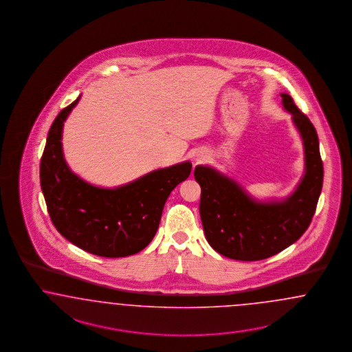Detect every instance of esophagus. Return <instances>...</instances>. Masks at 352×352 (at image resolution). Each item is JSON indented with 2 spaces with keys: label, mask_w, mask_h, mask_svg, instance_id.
Returning a JSON list of instances; mask_svg holds the SVG:
<instances>
[{
  "label": "esophagus",
  "mask_w": 352,
  "mask_h": 352,
  "mask_svg": "<svg viewBox=\"0 0 352 352\" xmlns=\"http://www.w3.org/2000/svg\"><path fill=\"white\" fill-rule=\"evenodd\" d=\"M197 161H199V160H197Z\"/></svg>",
  "instance_id": "obj_1"
}]
</instances>
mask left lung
I'll return each instance as SVG.
<instances>
[{"label":"left lung","instance_id":"1","mask_svg":"<svg viewBox=\"0 0 352 352\" xmlns=\"http://www.w3.org/2000/svg\"><path fill=\"white\" fill-rule=\"evenodd\" d=\"M280 97L304 145V175L292 194L259 200L214 168L197 165L194 171L201 187L199 210L206 239L230 259L261 261L295 243L308 229L322 190L324 165L316 128L291 96Z\"/></svg>","mask_w":352,"mask_h":352}]
</instances>
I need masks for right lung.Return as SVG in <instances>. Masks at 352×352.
<instances>
[{
	"instance_id": "add662e5",
	"label": "right lung",
	"mask_w": 352,
	"mask_h": 352,
	"mask_svg": "<svg viewBox=\"0 0 352 352\" xmlns=\"http://www.w3.org/2000/svg\"><path fill=\"white\" fill-rule=\"evenodd\" d=\"M81 96L61 110L50 128L41 162V186L58 233L87 253L120 258L139 253L155 236L170 192L186 181L191 162L157 169L132 182L104 188L68 166L63 126Z\"/></svg>"
}]
</instances>
